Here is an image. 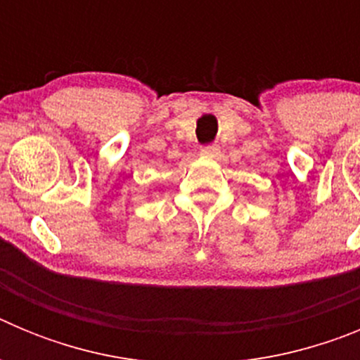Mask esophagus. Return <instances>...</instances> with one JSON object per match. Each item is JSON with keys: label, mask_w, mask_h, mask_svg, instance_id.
<instances>
[{"label": "esophagus", "mask_w": 360, "mask_h": 360, "mask_svg": "<svg viewBox=\"0 0 360 360\" xmlns=\"http://www.w3.org/2000/svg\"><path fill=\"white\" fill-rule=\"evenodd\" d=\"M219 153V146L218 144H209L202 149V155H207V157H214Z\"/></svg>", "instance_id": "1"}]
</instances>
